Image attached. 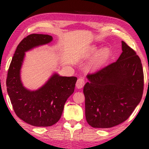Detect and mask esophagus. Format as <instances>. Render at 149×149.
I'll return each mask as SVG.
<instances>
[{"label":"esophagus","mask_w":149,"mask_h":149,"mask_svg":"<svg viewBox=\"0 0 149 149\" xmlns=\"http://www.w3.org/2000/svg\"><path fill=\"white\" fill-rule=\"evenodd\" d=\"M84 85H85V79H84V78L81 77V78H79L77 81L76 87L78 89H81V88H82Z\"/></svg>","instance_id":"obj_1"}]
</instances>
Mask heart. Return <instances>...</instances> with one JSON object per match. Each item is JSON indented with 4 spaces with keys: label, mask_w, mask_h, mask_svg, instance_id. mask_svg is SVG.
I'll return each mask as SVG.
<instances>
[{
    "label": "heart",
    "mask_w": 149,
    "mask_h": 149,
    "mask_svg": "<svg viewBox=\"0 0 149 149\" xmlns=\"http://www.w3.org/2000/svg\"><path fill=\"white\" fill-rule=\"evenodd\" d=\"M108 55H109V52L106 49L103 50L102 52L100 54L98 58H97V64H100V63L102 62L104 60H105V59L107 58Z\"/></svg>",
    "instance_id": "obj_1"
}]
</instances>
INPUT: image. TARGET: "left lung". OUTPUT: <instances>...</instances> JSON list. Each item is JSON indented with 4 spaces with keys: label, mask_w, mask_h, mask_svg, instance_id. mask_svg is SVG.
I'll list each match as a JSON object with an SVG mask.
<instances>
[{
    "label": "left lung",
    "mask_w": 149,
    "mask_h": 149,
    "mask_svg": "<svg viewBox=\"0 0 149 149\" xmlns=\"http://www.w3.org/2000/svg\"><path fill=\"white\" fill-rule=\"evenodd\" d=\"M115 62L87 74L83 88L85 117L95 128H109L126 121L141 100L144 73L140 58L122 41Z\"/></svg>",
    "instance_id": "left-lung-1"
}]
</instances>
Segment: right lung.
Segmentation results:
<instances>
[{
	"label": "right lung",
	"mask_w": 149,
	"mask_h": 149,
	"mask_svg": "<svg viewBox=\"0 0 149 149\" xmlns=\"http://www.w3.org/2000/svg\"><path fill=\"white\" fill-rule=\"evenodd\" d=\"M47 34H32L18 45L9 65L6 85L13 109L19 119L30 125L48 127L56 123L62 116L65 103L74 92L76 77H60L55 74L36 91L22 85L20 68L26 51L52 40Z\"/></svg>",
	"instance_id": "add662e5"
}]
</instances>
